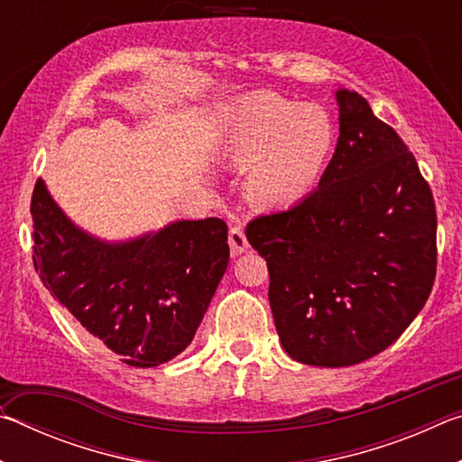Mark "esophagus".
Returning <instances> with one entry per match:
<instances>
[{
	"label": "esophagus",
	"mask_w": 462,
	"mask_h": 462,
	"mask_svg": "<svg viewBox=\"0 0 462 462\" xmlns=\"http://www.w3.org/2000/svg\"><path fill=\"white\" fill-rule=\"evenodd\" d=\"M228 242H230V253L232 254H242L250 248L248 240H246V234H245V230L240 228V226H234V228H230Z\"/></svg>",
	"instance_id": "obj_1"
}]
</instances>
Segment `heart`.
<instances>
[{"instance_id": "1", "label": "heart", "mask_w": 462, "mask_h": 462, "mask_svg": "<svg viewBox=\"0 0 462 462\" xmlns=\"http://www.w3.org/2000/svg\"><path fill=\"white\" fill-rule=\"evenodd\" d=\"M336 130L324 107L273 91L250 93L220 114L217 159L245 169V195L264 209L291 208L316 189Z\"/></svg>"}]
</instances>
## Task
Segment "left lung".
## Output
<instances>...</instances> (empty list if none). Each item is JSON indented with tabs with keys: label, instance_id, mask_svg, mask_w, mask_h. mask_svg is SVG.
Listing matches in <instances>:
<instances>
[{
	"label": "left lung",
	"instance_id": "left-lung-1",
	"mask_svg": "<svg viewBox=\"0 0 462 462\" xmlns=\"http://www.w3.org/2000/svg\"><path fill=\"white\" fill-rule=\"evenodd\" d=\"M340 136L316 191L246 226L269 267L281 346L297 363L379 355L424 308L436 277V209L418 162L363 96L336 89Z\"/></svg>",
	"mask_w": 462,
	"mask_h": 462
}]
</instances>
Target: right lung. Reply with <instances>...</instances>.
Segmentation results:
<instances>
[{"label": "right lung", "instance_id": "obj_1", "mask_svg": "<svg viewBox=\"0 0 462 462\" xmlns=\"http://www.w3.org/2000/svg\"><path fill=\"white\" fill-rule=\"evenodd\" d=\"M30 214L34 269L93 338L140 369L189 346L228 267L224 220H177L130 240H101L71 222L42 179Z\"/></svg>", "mask_w": 462, "mask_h": 462}]
</instances>
